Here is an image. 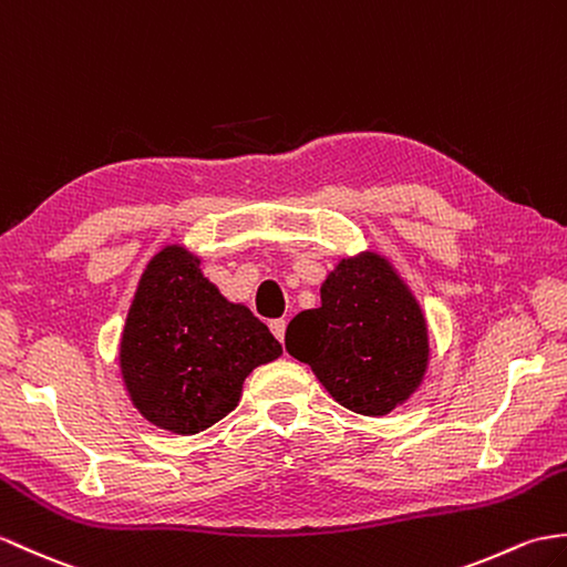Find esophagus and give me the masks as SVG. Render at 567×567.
I'll use <instances>...</instances> for the list:
<instances>
[{
  "label": "esophagus",
  "instance_id": "1",
  "mask_svg": "<svg viewBox=\"0 0 567 567\" xmlns=\"http://www.w3.org/2000/svg\"><path fill=\"white\" fill-rule=\"evenodd\" d=\"M270 331H272V336L280 340H285V331H287V321L285 319H275V321H270Z\"/></svg>",
  "mask_w": 567,
  "mask_h": 567
}]
</instances>
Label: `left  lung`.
Here are the masks:
<instances>
[{
  "mask_svg": "<svg viewBox=\"0 0 567 567\" xmlns=\"http://www.w3.org/2000/svg\"><path fill=\"white\" fill-rule=\"evenodd\" d=\"M285 348L340 405L362 415H386L408 401L430 360L423 309L377 254L338 262L321 285V307L287 326Z\"/></svg>",
  "mask_w": 567,
  "mask_h": 567,
  "instance_id": "obj_1",
  "label": "left lung"
}]
</instances>
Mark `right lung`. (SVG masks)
Segmentation results:
<instances>
[{"label":"right lung","instance_id":"obj_1","mask_svg":"<svg viewBox=\"0 0 567 567\" xmlns=\"http://www.w3.org/2000/svg\"><path fill=\"white\" fill-rule=\"evenodd\" d=\"M282 354L268 326L203 278L200 258L166 246L142 272L121 338L130 401L152 425L195 434L241 399L244 379Z\"/></svg>","mask_w":567,"mask_h":567}]
</instances>
